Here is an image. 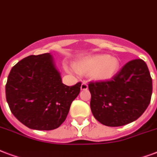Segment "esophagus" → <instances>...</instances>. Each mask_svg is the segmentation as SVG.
<instances>
[{
    "label": "esophagus",
    "instance_id": "obj_1",
    "mask_svg": "<svg viewBox=\"0 0 157 157\" xmlns=\"http://www.w3.org/2000/svg\"><path fill=\"white\" fill-rule=\"evenodd\" d=\"M81 90H87L88 89V85H87L86 82H83V83L81 84Z\"/></svg>",
    "mask_w": 157,
    "mask_h": 157
}]
</instances>
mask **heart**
Masks as SVG:
<instances>
[{
    "label": "heart",
    "instance_id": "b5f03b06",
    "mask_svg": "<svg viewBox=\"0 0 157 157\" xmlns=\"http://www.w3.org/2000/svg\"><path fill=\"white\" fill-rule=\"evenodd\" d=\"M119 63L115 57L106 54H97L86 57L76 63L75 67L79 73L90 75L97 81H107L118 71Z\"/></svg>",
    "mask_w": 157,
    "mask_h": 157
}]
</instances>
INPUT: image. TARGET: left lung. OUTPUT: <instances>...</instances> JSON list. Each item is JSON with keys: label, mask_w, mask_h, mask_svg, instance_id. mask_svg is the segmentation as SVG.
I'll use <instances>...</instances> for the list:
<instances>
[{"label": "left lung", "mask_w": 157, "mask_h": 157, "mask_svg": "<svg viewBox=\"0 0 157 157\" xmlns=\"http://www.w3.org/2000/svg\"><path fill=\"white\" fill-rule=\"evenodd\" d=\"M89 90L94 118L106 126H124L137 120L148 107L152 79L145 62L134 59L111 80L90 82Z\"/></svg>", "instance_id": "8db88e82"}]
</instances>
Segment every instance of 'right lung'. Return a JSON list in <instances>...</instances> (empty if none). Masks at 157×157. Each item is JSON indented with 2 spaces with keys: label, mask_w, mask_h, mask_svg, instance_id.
Wrapping results in <instances>:
<instances>
[{
  "label": "right lung",
  "mask_w": 157,
  "mask_h": 157,
  "mask_svg": "<svg viewBox=\"0 0 157 157\" xmlns=\"http://www.w3.org/2000/svg\"><path fill=\"white\" fill-rule=\"evenodd\" d=\"M81 82L68 86L62 82L50 53L30 55L10 70L6 96L10 109L29 128L52 130L65 121Z\"/></svg>",
  "instance_id": "1"
}]
</instances>
